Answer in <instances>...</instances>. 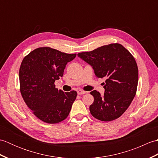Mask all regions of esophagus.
<instances>
[{
  "label": "esophagus",
  "instance_id": "34e87169",
  "mask_svg": "<svg viewBox=\"0 0 158 158\" xmlns=\"http://www.w3.org/2000/svg\"><path fill=\"white\" fill-rule=\"evenodd\" d=\"M88 93V92H86V91H83V90L81 89H79L78 91H77V94H78L79 95H81V94H85Z\"/></svg>",
  "mask_w": 158,
  "mask_h": 158
}]
</instances>
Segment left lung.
I'll list each match as a JSON object with an SVG mask.
<instances>
[{
  "label": "left lung",
  "mask_w": 158,
  "mask_h": 158,
  "mask_svg": "<svg viewBox=\"0 0 158 158\" xmlns=\"http://www.w3.org/2000/svg\"><path fill=\"white\" fill-rule=\"evenodd\" d=\"M78 56L92 66L97 77H106L102 96L96 90L90 92L94 100L89 106L94 117L103 122L122 115L136 95L139 70L130 52L119 43L103 45Z\"/></svg>",
  "instance_id": "left-lung-1"
}]
</instances>
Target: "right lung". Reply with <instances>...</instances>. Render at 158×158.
I'll use <instances>...</instances> for the list:
<instances>
[{
    "label": "right lung",
    "instance_id": "1",
    "mask_svg": "<svg viewBox=\"0 0 158 158\" xmlns=\"http://www.w3.org/2000/svg\"><path fill=\"white\" fill-rule=\"evenodd\" d=\"M49 47L33 50L23 59L19 68V88L26 105L38 118L48 123L64 120L77 93L56 88L66 64L76 57Z\"/></svg>",
    "mask_w": 158,
    "mask_h": 158
}]
</instances>
